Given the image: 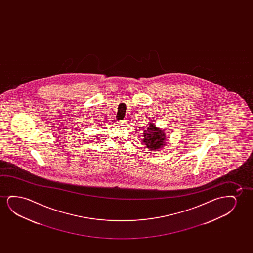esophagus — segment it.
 <instances>
[{"mask_svg": "<svg viewBox=\"0 0 253 253\" xmlns=\"http://www.w3.org/2000/svg\"><path fill=\"white\" fill-rule=\"evenodd\" d=\"M118 124L120 125H126V121H119L118 122Z\"/></svg>", "mask_w": 253, "mask_h": 253, "instance_id": "34e87169", "label": "esophagus"}]
</instances>
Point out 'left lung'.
I'll return each instance as SVG.
<instances>
[{
  "label": "left lung",
  "mask_w": 253,
  "mask_h": 253,
  "mask_svg": "<svg viewBox=\"0 0 253 253\" xmlns=\"http://www.w3.org/2000/svg\"><path fill=\"white\" fill-rule=\"evenodd\" d=\"M143 142L146 147L151 150H158L163 148L167 142L165 132L158 128L154 123H149L147 130H144Z\"/></svg>",
  "instance_id": "8db88e82"
}]
</instances>
